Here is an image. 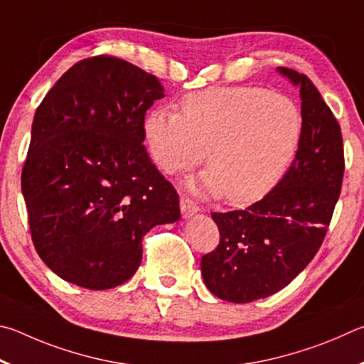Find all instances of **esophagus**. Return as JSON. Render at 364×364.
I'll use <instances>...</instances> for the list:
<instances>
[{"label":"esophagus","mask_w":364,"mask_h":364,"mask_svg":"<svg viewBox=\"0 0 364 364\" xmlns=\"http://www.w3.org/2000/svg\"><path fill=\"white\" fill-rule=\"evenodd\" d=\"M198 205L192 200V198H187V196H182L181 198V211L183 218H192L193 214L198 213Z\"/></svg>","instance_id":"obj_1"}]
</instances>
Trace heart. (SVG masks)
<instances>
[{
    "label": "heart",
    "instance_id": "b5f03b06",
    "mask_svg": "<svg viewBox=\"0 0 364 364\" xmlns=\"http://www.w3.org/2000/svg\"><path fill=\"white\" fill-rule=\"evenodd\" d=\"M181 113L153 108L144 121L150 155L169 174L203 161L200 187L230 203L265 195L284 176L304 134L288 95L259 86L209 87L181 99Z\"/></svg>",
    "mask_w": 364,
    "mask_h": 364
}]
</instances>
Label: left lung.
Masks as SVG:
<instances>
[{
    "instance_id": "1",
    "label": "left lung",
    "mask_w": 364,
    "mask_h": 364,
    "mask_svg": "<svg viewBox=\"0 0 364 364\" xmlns=\"http://www.w3.org/2000/svg\"><path fill=\"white\" fill-rule=\"evenodd\" d=\"M279 73L301 87L304 134L289 171L246 209L211 213L220 241L201 259L208 289L247 304L288 286L321 247L343 178L341 126L314 82L296 70Z\"/></svg>"
}]
</instances>
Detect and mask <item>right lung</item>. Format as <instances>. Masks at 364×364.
<instances>
[{"instance_id": "obj_1", "label": "right lung", "mask_w": 364, "mask_h": 364, "mask_svg": "<svg viewBox=\"0 0 364 364\" xmlns=\"http://www.w3.org/2000/svg\"><path fill=\"white\" fill-rule=\"evenodd\" d=\"M155 75L113 55L70 67L36 108L22 193L38 256L86 289L127 282L142 238L181 218L178 195L146 153Z\"/></svg>"}]
</instances>
